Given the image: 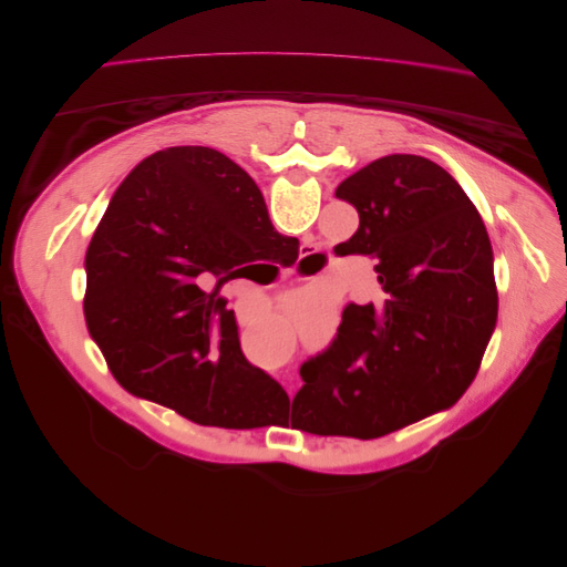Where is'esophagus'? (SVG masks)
I'll return each instance as SVG.
<instances>
[{"label":"esophagus","mask_w":567,"mask_h":567,"mask_svg":"<svg viewBox=\"0 0 567 567\" xmlns=\"http://www.w3.org/2000/svg\"><path fill=\"white\" fill-rule=\"evenodd\" d=\"M307 249H309V251H307V254H305V258H307V260H316V258H318V256H320V251H318V249H313V247H307ZM288 392H290V394H292V388H290V390H288Z\"/></svg>","instance_id":"34e87169"}]
</instances>
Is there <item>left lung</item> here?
<instances>
[{
    "label": "left lung",
    "instance_id": "1",
    "mask_svg": "<svg viewBox=\"0 0 567 567\" xmlns=\"http://www.w3.org/2000/svg\"><path fill=\"white\" fill-rule=\"evenodd\" d=\"M383 300L346 305L337 337L300 367V411L320 436L379 439L443 411L473 383L496 326L494 251L480 212L434 161L390 154L337 186Z\"/></svg>",
    "mask_w": 567,
    "mask_h": 567
}]
</instances>
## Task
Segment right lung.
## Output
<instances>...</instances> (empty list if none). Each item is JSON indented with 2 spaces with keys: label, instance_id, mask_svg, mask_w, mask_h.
Wrapping results in <instances>:
<instances>
[{
  "label": "right lung",
  "instance_id": "add662e5",
  "mask_svg": "<svg viewBox=\"0 0 567 567\" xmlns=\"http://www.w3.org/2000/svg\"><path fill=\"white\" fill-rule=\"evenodd\" d=\"M286 245L260 188L226 154L168 147L141 161L85 256L87 330L115 379L196 424L260 426L288 394L241 353L217 295L239 265Z\"/></svg>",
  "mask_w": 567,
  "mask_h": 567
}]
</instances>
